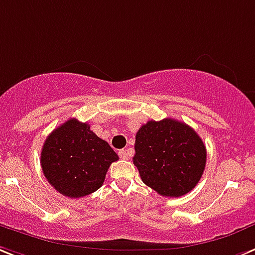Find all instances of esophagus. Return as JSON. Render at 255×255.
<instances>
[{
  "label": "esophagus",
  "instance_id": "1",
  "mask_svg": "<svg viewBox=\"0 0 255 255\" xmlns=\"http://www.w3.org/2000/svg\"><path fill=\"white\" fill-rule=\"evenodd\" d=\"M119 157L122 158V159H128V151L124 150V149H122V150H119Z\"/></svg>",
  "mask_w": 255,
  "mask_h": 255
}]
</instances>
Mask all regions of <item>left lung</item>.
<instances>
[{
	"mask_svg": "<svg viewBox=\"0 0 255 255\" xmlns=\"http://www.w3.org/2000/svg\"><path fill=\"white\" fill-rule=\"evenodd\" d=\"M133 164L141 180L163 197L196 187L206 166V147L193 128L166 118L149 121L136 133Z\"/></svg>",
	"mask_w": 255,
	"mask_h": 255,
	"instance_id": "obj_1",
	"label": "left lung"
}]
</instances>
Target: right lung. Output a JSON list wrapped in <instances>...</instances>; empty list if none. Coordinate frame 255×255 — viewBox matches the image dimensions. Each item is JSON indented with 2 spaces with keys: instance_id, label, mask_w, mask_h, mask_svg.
Listing matches in <instances>:
<instances>
[{
  "instance_id": "right-lung-1",
  "label": "right lung",
  "mask_w": 255,
  "mask_h": 255,
  "mask_svg": "<svg viewBox=\"0 0 255 255\" xmlns=\"http://www.w3.org/2000/svg\"><path fill=\"white\" fill-rule=\"evenodd\" d=\"M119 159L88 123L68 119L49 134L41 150L42 172L57 192L70 198L102 187L110 164Z\"/></svg>"
}]
</instances>
